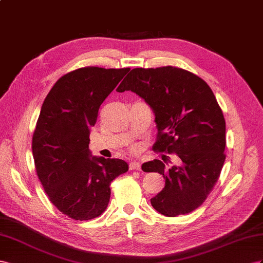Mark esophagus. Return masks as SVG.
Here are the masks:
<instances>
[{"mask_svg":"<svg viewBox=\"0 0 263 263\" xmlns=\"http://www.w3.org/2000/svg\"><path fill=\"white\" fill-rule=\"evenodd\" d=\"M129 168L132 171V170H138L140 171L141 170V164L138 162V161H133L129 164Z\"/></svg>","mask_w":263,"mask_h":263,"instance_id":"34e87169","label":"esophagus"}]
</instances>
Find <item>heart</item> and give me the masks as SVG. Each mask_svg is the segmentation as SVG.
Here are the masks:
<instances>
[{
	"mask_svg": "<svg viewBox=\"0 0 263 263\" xmlns=\"http://www.w3.org/2000/svg\"><path fill=\"white\" fill-rule=\"evenodd\" d=\"M137 149H138V148H137V146H132V147H131V151H133V152H136Z\"/></svg>",
	"mask_w": 263,
	"mask_h": 263,
	"instance_id": "b5f03b06",
	"label": "heart"
}]
</instances>
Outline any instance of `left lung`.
<instances>
[{
    "mask_svg": "<svg viewBox=\"0 0 263 263\" xmlns=\"http://www.w3.org/2000/svg\"><path fill=\"white\" fill-rule=\"evenodd\" d=\"M125 90L154 110L159 130L154 151L176 154L181 163L170 168L164 160L142 165L165 179L164 189L151 198L153 208L167 217L190 214L213 191L226 160V122L213 90L195 73L173 66L132 69L117 88Z\"/></svg>",
    "mask_w": 263,
    "mask_h": 263,
    "instance_id": "1",
    "label": "left lung"
}]
</instances>
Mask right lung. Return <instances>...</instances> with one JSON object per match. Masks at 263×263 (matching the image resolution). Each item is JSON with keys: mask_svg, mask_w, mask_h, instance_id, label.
I'll return each mask as SVG.
<instances>
[{"mask_svg": "<svg viewBox=\"0 0 263 263\" xmlns=\"http://www.w3.org/2000/svg\"><path fill=\"white\" fill-rule=\"evenodd\" d=\"M130 68L82 67L59 78L45 98L33 133L37 176L59 212L90 220L106 211L110 184L129 170L119 159L90 157L99 108Z\"/></svg>", "mask_w": 263, "mask_h": 263, "instance_id": "add662e5", "label": "right lung"}]
</instances>
